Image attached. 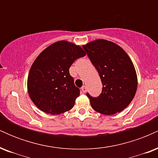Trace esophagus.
Here are the masks:
<instances>
[{
  "instance_id": "esophagus-1",
  "label": "esophagus",
  "mask_w": 158,
  "mask_h": 158,
  "mask_svg": "<svg viewBox=\"0 0 158 158\" xmlns=\"http://www.w3.org/2000/svg\"><path fill=\"white\" fill-rule=\"evenodd\" d=\"M81 91H82V93H86L87 92V87L86 86H83L82 88H81Z\"/></svg>"
}]
</instances>
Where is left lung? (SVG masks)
I'll return each mask as SVG.
<instances>
[{"label": "left lung", "mask_w": 158, "mask_h": 158, "mask_svg": "<svg viewBox=\"0 0 158 158\" xmlns=\"http://www.w3.org/2000/svg\"><path fill=\"white\" fill-rule=\"evenodd\" d=\"M82 47L103 85L98 97L87 94L90 106L105 115L119 113L128 106L137 91V76L131 59L121 47L105 39L94 40Z\"/></svg>", "instance_id": "obj_1"}]
</instances>
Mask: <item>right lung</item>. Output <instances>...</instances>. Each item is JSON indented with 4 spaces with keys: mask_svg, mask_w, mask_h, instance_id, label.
I'll list each match as a JSON object with an SVG mask.
<instances>
[{
    "mask_svg": "<svg viewBox=\"0 0 158 158\" xmlns=\"http://www.w3.org/2000/svg\"><path fill=\"white\" fill-rule=\"evenodd\" d=\"M85 55L79 45L62 40L37 56L29 72L27 90L39 109L55 115L73 108L80 90L74 85L69 68L76 59Z\"/></svg>",
    "mask_w": 158,
    "mask_h": 158,
    "instance_id": "1",
    "label": "right lung"
}]
</instances>
